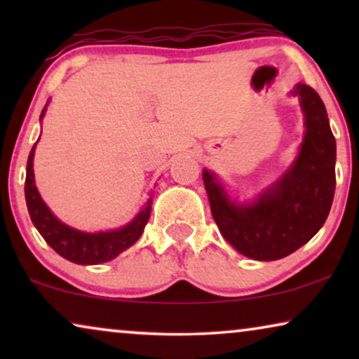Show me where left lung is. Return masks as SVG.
Segmentation results:
<instances>
[{
  "instance_id": "obj_1",
  "label": "left lung",
  "mask_w": 359,
  "mask_h": 359,
  "mask_svg": "<svg viewBox=\"0 0 359 359\" xmlns=\"http://www.w3.org/2000/svg\"><path fill=\"white\" fill-rule=\"evenodd\" d=\"M306 135L291 170L253 204H233L212 173L203 171L212 217L224 238L245 257L273 262L287 257L316 235L335 194L337 144L318 93L297 85Z\"/></svg>"
}]
</instances>
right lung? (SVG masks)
Masks as SVG:
<instances>
[{
  "instance_id": "obj_1",
  "label": "right lung",
  "mask_w": 359,
  "mask_h": 359,
  "mask_svg": "<svg viewBox=\"0 0 359 359\" xmlns=\"http://www.w3.org/2000/svg\"><path fill=\"white\" fill-rule=\"evenodd\" d=\"M43 112H46V109L42 111L41 119L43 117ZM34 149H36V145L32 147L31 154H29L26 186H24L29 215H31L32 224L36 225L39 233L60 257L76 264L106 263L116 258L117 255L124 252L126 248H129L130 245H134L140 238L150 217V199L130 224H127L126 227L119 230H112V232L85 233L62 224L41 199V194H39L36 184H34Z\"/></svg>"
}]
</instances>
